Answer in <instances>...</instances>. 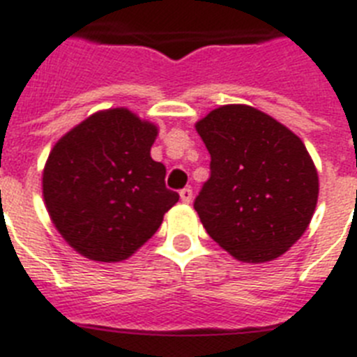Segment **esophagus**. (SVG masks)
Wrapping results in <instances>:
<instances>
[{
	"label": "esophagus",
	"instance_id": "1",
	"mask_svg": "<svg viewBox=\"0 0 357 357\" xmlns=\"http://www.w3.org/2000/svg\"><path fill=\"white\" fill-rule=\"evenodd\" d=\"M181 198H182V202H184V204H191V202H193V189H191V188L182 189Z\"/></svg>",
	"mask_w": 357,
	"mask_h": 357
}]
</instances>
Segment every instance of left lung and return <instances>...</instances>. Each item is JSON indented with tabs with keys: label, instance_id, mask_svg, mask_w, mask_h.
<instances>
[{
	"label": "left lung",
	"instance_id": "1",
	"mask_svg": "<svg viewBox=\"0 0 357 357\" xmlns=\"http://www.w3.org/2000/svg\"><path fill=\"white\" fill-rule=\"evenodd\" d=\"M211 176L195 200L207 234L243 263L288 252L311 223L318 173L304 143L250 105H222L197 121Z\"/></svg>",
	"mask_w": 357,
	"mask_h": 357
}]
</instances>
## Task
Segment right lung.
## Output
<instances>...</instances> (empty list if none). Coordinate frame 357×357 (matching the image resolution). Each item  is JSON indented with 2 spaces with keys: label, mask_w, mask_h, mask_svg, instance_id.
I'll list each match as a JSON object with an SVG mask.
<instances>
[{
  "label": "right lung",
  "mask_w": 357,
  "mask_h": 357,
  "mask_svg": "<svg viewBox=\"0 0 357 357\" xmlns=\"http://www.w3.org/2000/svg\"><path fill=\"white\" fill-rule=\"evenodd\" d=\"M159 128L125 107L94 112L56 141L43 197L69 247L100 263L128 259L162 223L178 193L151 159Z\"/></svg>",
  "instance_id": "add662e5"
}]
</instances>
